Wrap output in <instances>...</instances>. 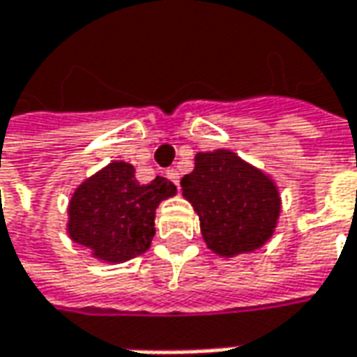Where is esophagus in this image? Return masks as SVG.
I'll return each mask as SVG.
<instances>
[{"label": "esophagus", "instance_id": "obj_1", "mask_svg": "<svg viewBox=\"0 0 357 357\" xmlns=\"http://www.w3.org/2000/svg\"><path fill=\"white\" fill-rule=\"evenodd\" d=\"M167 176H169L170 181H172V183H174V185L178 187V181H181V174H178V170L170 169L169 172H167Z\"/></svg>", "mask_w": 357, "mask_h": 357}]
</instances>
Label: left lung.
Instances as JSON below:
<instances>
[{"label": "left lung", "instance_id": "left-lung-1", "mask_svg": "<svg viewBox=\"0 0 357 357\" xmlns=\"http://www.w3.org/2000/svg\"><path fill=\"white\" fill-rule=\"evenodd\" d=\"M181 190L199 215L206 247L219 257L257 251L279 225L281 192L273 176L229 149L197 152Z\"/></svg>", "mask_w": 357, "mask_h": 357}]
</instances>
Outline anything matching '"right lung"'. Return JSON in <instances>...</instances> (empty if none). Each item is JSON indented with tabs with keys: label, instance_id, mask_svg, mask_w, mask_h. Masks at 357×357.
Instances as JSON below:
<instances>
[{
	"label": "right lung",
	"instance_id": "right-lung-1",
	"mask_svg": "<svg viewBox=\"0 0 357 357\" xmlns=\"http://www.w3.org/2000/svg\"><path fill=\"white\" fill-rule=\"evenodd\" d=\"M174 195L169 178L140 185L130 162L112 160L72 192L66 231L94 259L118 265L151 247L156 208Z\"/></svg>",
	"mask_w": 357,
	"mask_h": 357
}]
</instances>
